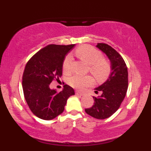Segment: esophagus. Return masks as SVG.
<instances>
[{
  "instance_id": "obj_1",
  "label": "esophagus",
  "mask_w": 151,
  "mask_h": 151,
  "mask_svg": "<svg viewBox=\"0 0 151 151\" xmlns=\"http://www.w3.org/2000/svg\"><path fill=\"white\" fill-rule=\"evenodd\" d=\"M75 93H76V94H77V95H79V96H83V95H84V93L80 92V91H76Z\"/></svg>"
}]
</instances>
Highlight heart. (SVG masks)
<instances>
[{
    "instance_id": "heart-1",
    "label": "heart",
    "mask_w": 151,
    "mask_h": 151,
    "mask_svg": "<svg viewBox=\"0 0 151 151\" xmlns=\"http://www.w3.org/2000/svg\"><path fill=\"white\" fill-rule=\"evenodd\" d=\"M75 55L81 61L89 65V71L98 80H103L111 72V65L109 62L101 58V54L99 50L89 45H82L75 50ZM72 63L71 55H67L63 62L64 72L70 70ZM68 84L77 89H83L93 84L92 78L89 76L74 75L68 79Z\"/></svg>"
}]
</instances>
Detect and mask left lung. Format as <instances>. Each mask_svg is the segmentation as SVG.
I'll return each instance as SVG.
<instances>
[{
    "instance_id": "8db88e82",
    "label": "left lung",
    "mask_w": 151,
    "mask_h": 151,
    "mask_svg": "<svg viewBox=\"0 0 151 151\" xmlns=\"http://www.w3.org/2000/svg\"><path fill=\"white\" fill-rule=\"evenodd\" d=\"M96 47L103 52L111 62V73L108 79L95 89L101 93L93 96V105L86 109L89 116L97 119L110 117L119 109L125 98L128 89V69L124 59L114 48L104 43H98Z\"/></svg>"
}]
</instances>
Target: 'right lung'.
Segmentation results:
<instances>
[{
  "label": "right lung",
  "instance_id": "add662e5",
  "mask_svg": "<svg viewBox=\"0 0 151 151\" xmlns=\"http://www.w3.org/2000/svg\"><path fill=\"white\" fill-rule=\"evenodd\" d=\"M75 45H49L35 54L27 62L22 75V89L31 111L43 120H52L61 114L68 98L74 95L67 84L60 92L51 89L50 83L61 77L62 66L67 53Z\"/></svg>",
  "mask_w": 151,
  "mask_h": 151
}]
</instances>
